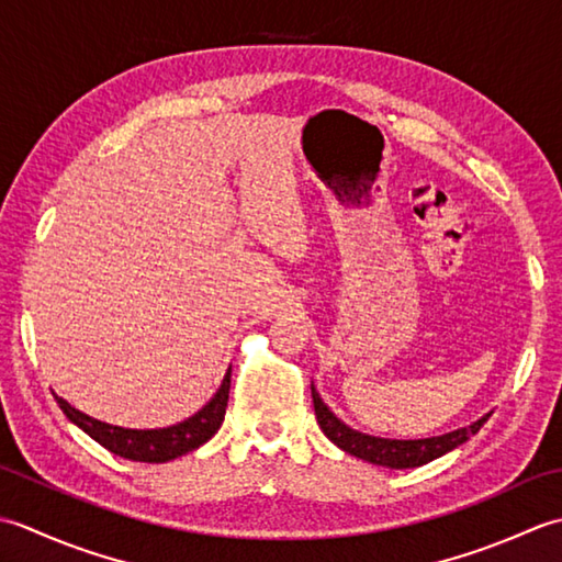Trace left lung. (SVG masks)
Segmentation results:
<instances>
[{
	"label": "left lung",
	"instance_id": "obj_1",
	"mask_svg": "<svg viewBox=\"0 0 562 562\" xmlns=\"http://www.w3.org/2000/svg\"><path fill=\"white\" fill-rule=\"evenodd\" d=\"M313 391V405H315V417L319 429L325 431V437L337 443L341 451H347L351 456L361 458V461H369L373 465H385V468H417L425 465L434 458H439L443 453L453 451L456 446H461L468 441V437L480 431V427L485 425L487 417H480L473 422L471 427L456 429L449 434H441V437H431V439H381V437H369V434H361L357 429L347 427L335 412H331L319 393L315 391V385H311Z\"/></svg>",
	"mask_w": 562,
	"mask_h": 562
}]
</instances>
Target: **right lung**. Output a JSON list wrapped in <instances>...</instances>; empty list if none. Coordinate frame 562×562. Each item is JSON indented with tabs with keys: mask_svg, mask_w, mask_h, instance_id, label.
I'll return each mask as SVG.
<instances>
[{
	"mask_svg": "<svg viewBox=\"0 0 562 562\" xmlns=\"http://www.w3.org/2000/svg\"><path fill=\"white\" fill-rule=\"evenodd\" d=\"M231 371L233 369H227L221 387H217V393L211 397V403H205L193 417L165 429L113 427L106 425V422H99L85 415V412L75 409L63 397L55 395V400L72 425L89 434L91 439L99 441L111 453L140 463H167L171 458H179L193 449H199V446H203L217 429H221L225 419L227 395H231Z\"/></svg>",
	"mask_w": 562,
	"mask_h": 562,
	"instance_id": "1",
	"label": "right lung"
}]
</instances>
